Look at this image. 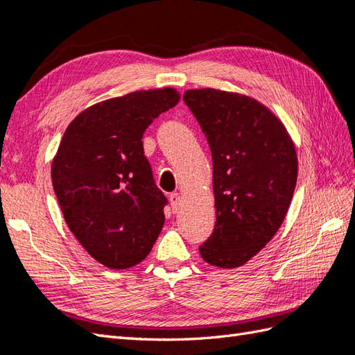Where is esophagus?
Listing matches in <instances>:
<instances>
[{
	"mask_svg": "<svg viewBox=\"0 0 355 355\" xmlns=\"http://www.w3.org/2000/svg\"><path fill=\"white\" fill-rule=\"evenodd\" d=\"M169 200H171L172 212H178V210H180V206H182V195L177 193V192H173V193H171Z\"/></svg>",
	"mask_w": 355,
	"mask_h": 355,
	"instance_id": "esophagus-1",
	"label": "esophagus"
}]
</instances>
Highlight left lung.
I'll return each instance as SVG.
<instances>
[{"mask_svg": "<svg viewBox=\"0 0 355 355\" xmlns=\"http://www.w3.org/2000/svg\"><path fill=\"white\" fill-rule=\"evenodd\" d=\"M183 101L214 162L216 223L200 254L210 266L241 267L281 227L297 182L296 149L281 120L252 97L202 88Z\"/></svg>", "mask_w": 355, "mask_h": 355, "instance_id": "8db88e82", "label": "left lung"}]
</instances>
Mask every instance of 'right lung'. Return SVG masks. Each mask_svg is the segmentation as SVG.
<instances>
[{
  "label": "right lung",
  "instance_id": "right-lung-1",
  "mask_svg": "<svg viewBox=\"0 0 355 355\" xmlns=\"http://www.w3.org/2000/svg\"><path fill=\"white\" fill-rule=\"evenodd\" d=\"M178 101L173 88L134 92L82 111L64 132L53 189L73 235L105 267L137 266L160 235L168 200L141 139Z\"/></svg>",
  "mask_w": 355,
  "mask_h": 355
}]
</instances>
